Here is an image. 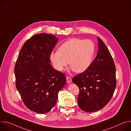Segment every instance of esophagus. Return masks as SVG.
Returning <instances> with one entry per match:
<instances>
[{
	"label": "esophagus",
	"instance_id": "1",
	"mask_svg": "<svg viewBox=\"0 0 131 131\" xmlns=\"http://www.w3.org/2000/svg\"><path fill=\"white\" fill-rule=\"evenodd\" d=\"M66 80L68 83H70L71 82V78L69 77H66Z\"/></svg>",
	"mask_w": 131,
	"mask_h": 131
}]
</instances>
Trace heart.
Here are the masks:
<instances>
[{
    "mask_svg": "<svg viewBox=\"0 0 131 131\" xmlns=\"http://www.w3.org/2000/svg\"><path fill=\"white\" fill-rule=\"evenodd\" d=\"M94 52L95 45L91 40L72 38L64 42L59 51L52 52L50 59L58 71H62L69 62L72 70L82 73L90 66Z\"/></svg>",
    "mask_w": 131,
    "mask_h": 131,
    "instance_id": "b5f03b06",
    "label": "heart"
}]
</instances>
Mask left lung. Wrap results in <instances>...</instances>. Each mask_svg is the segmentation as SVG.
I'll list each match as a JSON object with an SVG mask.
<instances>
[{"label": "left lung", "mask_w": 131, "mask_h": 131, "mask_svg": "<svg viewBox=\"0 0 131 131\" xmlns=\"http://www.w3.org/2000/svg\"><path fill=\"white\" fill-rule=\"evenodd\" d=\"M99 50L96 58L83 72L72 78L79 87V107L92 113L104 107L113 95L116 86V67L110 53L97 37Z\"/></svg>", "instance_id": "8db88e82"}]
</instances>
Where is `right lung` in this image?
I'll list each match as a JSON object with an SVG mask.
<instances>
[{
  "mask_svg": "<svg viewBox=\"0 0 131 131\" xmlns=\"http://www.w3.org/2000/svg\"><path fill=\"white\" fill-rule=\"evenodd\" d=\"M59 38L45 33L36 34L22 47L16 62V87L25 105L36 113L49 112L66 83L65 74L50 64V55Z\"/></svg>",
  "mask_w": 131,
  "mask_h": 131,
  "instance_id": "1",
  "label": "right lung"
}]
</instances>
